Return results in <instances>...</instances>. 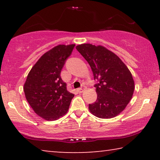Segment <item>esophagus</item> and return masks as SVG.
<instances>
[{
    "mask_svg": "<svg viewBox=\"0 0 160 160\" xmlns=\"http://www.w3.org/2000/svg\"><path fill=\"white\" fill-rule=\"evenodd\" d=\"M86 88H87V87H85V86H82V87H80V88H78L77 90H78V92L79 93H82V92H83L85 90V89H86Z\"/></svg>",
    "mask_w": 160,
    "mask_h": 160,
    "instance_id": "1",
    "label": "esophagus"
}]
</instances>
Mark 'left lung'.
Masks as SVG:
<instances>
[{
  "label": "left lung",
  "instance_id": "8db88e82",
  "mask_svg": "<svg viewBox=\"0 0 160 160\" xmlns=\"http://www.w3.org/2000/svg\"><path fill=\"white\" fill-rule=\"evenodd\" d=\"M76 49L88 62L95 84L98 98L89 104L92 114L100 119H111L124 110L132 99L135 82L132 73L121 59L101 45L82 43Z\"/></svg>",
  "mask_w": 160,
  "mask_h": 160
}]
</instances>
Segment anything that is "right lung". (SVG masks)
Returning a JSON list of instances; mask_svg holds the SVG:
<instances>
[{
  "label": "right lung",
  "mask_w": 160,
  "mask_h": 160,
  "mask_svg": "<svg viewBox=\"0 0 160 160\" xmlns=\"http://www.w3.org/2000/svg\"><path fill=\"white\" fill-rule=\"evenodd\" d=\"M75 44L56 46L39 58L24 84L26 100L34 112L47 121H54L68 111L73 93L60 77L65 60Z\"/></svg>",
  "instance_id": "right-lung-1"
}]
</instances>
